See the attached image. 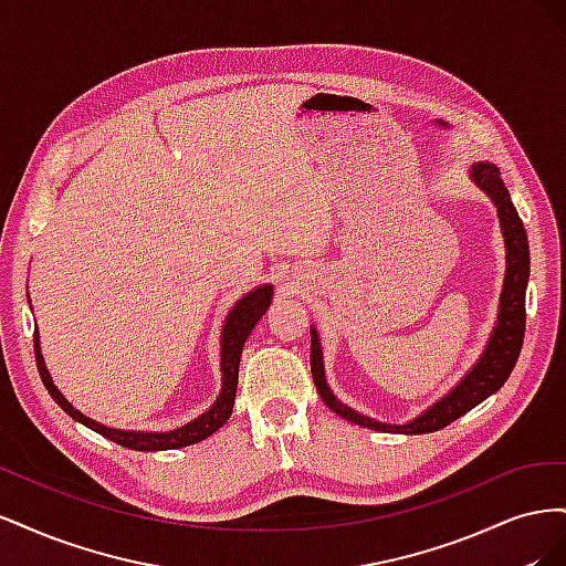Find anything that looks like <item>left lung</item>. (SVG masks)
Instances as JSON below:
<instances>
[{"instance_id": "left-lung-1", "label": "left lung", "mask_w": 566, "mask_h": 566, "mask_svg": "<svg viewBox=\"0 0 566 566\" xmlns=\"http://www.w3.org/2000/svg\"><path fill=\"white\" fill-rule=\"evenodd\" d=\"M470 179L476 184V188L491 198L495 205V212L501 219V231L505 238V281H503V293H501V306H499V321L493 325V333L486 342V347L479 356V361L465 373L447 397H441L437 403L420 413L416 420L406 424H387L380 420H373L368 416L356 413L354 408L342 403L333 389L325 382V370H323V352L321 342L316 335V328L312 325V375L314 385L321 394L323 403L337 416L345 420L368 427V430L378 432H397V434H427L437 432L441 427L451 424L460 416H465L476 403L489 399L491 394L499 391L505 380L510 378L512 368L517 364V356L522 352L524 342V325H526V283H528V241L522 219L515 210V205L510 200L507 186L501 179L499 167L491 163H476L470 167Z\"/></svg>"}]
</instances>
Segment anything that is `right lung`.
<instances>
[{
	"label": "right lung",
	"mask_w": 566,
	"mask_h": 566,
	"mask_svg": "<svg viewBox=\"0 0 566 566\" xmlns=\"http://www.w3.org/2000/svg\"><path fill=\"white\" fill-rule=\"evenodd\" d=\"M271 295H273L271 285H260L256 290H252V293H248L245 297L235 302V306L227 316L224 331H221V391H219V397L210 410H205L202 416H198L191 422H186L184 427H177V430H169V432L115 430V427L101 424L84 413H80V410L56 389L54 380H51L42 349H40V333L35 331V361H38L40 378H42L44 387L49 389L51 399H54L67 416L82 422L84 427H90V430L98 432L101 437L119 443V447L134 449V451H169V449L188 447V443H198L202 439H208L210 434H214L219 427L231 418L233 401H235V387H238V364H241L243 345L256 325V321L266 314L269 304H271Z\"/></svg>",
	"instance_id": "add662e5"
}]
</instances>
